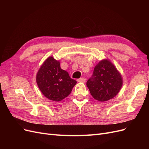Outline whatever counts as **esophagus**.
Instances as JSON below:
<instances>
[{"instance_id": "1", "label": "esophagus", "mask_w": 149, "mask_h": 149, "mask_svg": "<svg viewBox=\"0 0 149 149\" xmlns=\"http://www.w3.org/2000/svg\"><path fill=\"white\" fill-rule=\"evenodd\" d=\"M78 82H80V83H84L86 81V79L84 78H81L79 79H77Z\"/></svg>"}]
</instances>
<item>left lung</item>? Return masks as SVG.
I'll use <instances>...</instances> for the list:
<instances>
[{
  "mask_svg": "<svg viewBox=\"0 0 149 149\" xmlns=\"http://www.w3.org/2000/svg\"><path fill=\"white\" fill-rule=\"evenodd\" d=\"M118 70L108 60H103L94 67L93 74L86 83L90 93L95 100L106 101L115 97L123 86Z\"/></svg>",
  "mask_w": 149,
  "mask_h": 149,
  "instance_id": "obj_1",
  "label": "left lung"
}]
</instances>
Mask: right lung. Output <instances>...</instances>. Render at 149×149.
Masks as SVG:
<instances>
[{
    "label": "right lung",
    "instance_id": "right-lung-1",
    "mask_svg": "<svg viewBox=\"0 0 149 149\" xmlns=\"http://www.w3.org/2000/svg\"><path fill=\"white\" fill-rule=\"evenodd\" d=\"M37 83L43 95L54 101H60L71 93L76 81L62 70L60 61L49 56L43 62L36 76Z\"/></svg>",
    "mask_w": 149,
    "mask_h": 149
}]
</instances>
